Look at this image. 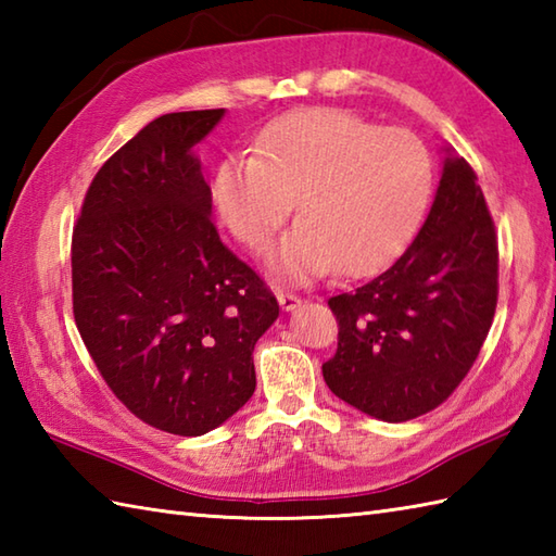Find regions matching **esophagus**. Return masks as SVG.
<instances>
[{
  "mask_svg": "<svg viewBox=\"0 0 556 556\" xmlns=\"http://www.w3.org/2000/svg\"><path fill=\"white\" fill-rule=\"evenodd\" d=\"M277 301L281 305V311H296L301 305V299L296 293H289V291H277Z\"/></svg>",
  "mask_w": 556,
  "mask_h": 556,
  "instance_id": "esophagus-1",
  "label": "esophagus"
}]
</instances>
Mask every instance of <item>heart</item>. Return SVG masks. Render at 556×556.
<instances>
[{"mask_svg": "<svg viewBox=\"0 0 556 556\" xmlns=\"http://www.w3.org/2000/svg\"><path fill=\"white\" fill-rule=\"evenodd\" d=\"M432 157L418 136L387 131L346 110H308L269 124L253 152L219 164L215 203L248 251L267 255L301 195V222L281 243V277L384 267L420 224Z\"/></svg>", "mask_w": 556, "mask_h": 556, "instance_id": "1", "label": "heart"}]
</instances>
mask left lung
<instances>
[{"label": "left lung", "instance_id": "8db88e82", "mask_svg": "<svg viewBox=\"0 0 556 556\" xmlns=\"http://www.w3.org/2000/svg\"><path fill=\"white\" fill-rule=\"evenodd\" d=\"M500 296L494 222L464 157L444 162L430 215L404 255L329 299L337 353L327 387L358 410L404 422L454 394L485 344Z\"/></svg>", "mask_w": 556, "mask_h": 556}]
</instances>
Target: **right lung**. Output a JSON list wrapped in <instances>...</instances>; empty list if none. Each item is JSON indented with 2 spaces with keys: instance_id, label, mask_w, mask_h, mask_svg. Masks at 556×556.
I'll return each instance as SVG.
<instances>
[{
  "instance_id": "1",
  "label": "right lung",
  "mask_w": 556,
  "mask_h": 556,
  "mask_svg": "<svg viewBox=\"0 0 556 556\" xmlns=\"http://www.w3.org/2000/svg\"><path fill=\"white\" fill-rule=\"evenodd\" d=\"M224 110L172 112L92 179L71 236L74 317L114 396L152 428L198 437L255 392V341L279 303L222 243L191 152Z\"/></svg>"
}]
</instances>
